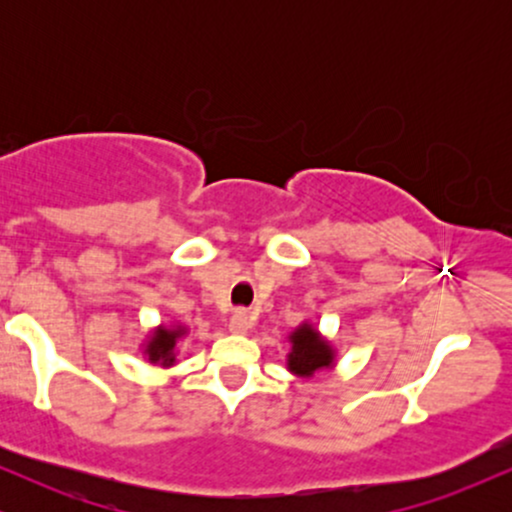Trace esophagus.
<instances>
[{"label":"esophagus","mask_w":512,"mask_h":512,"mask_svg":"<svg viewBox=\"0 0 512 512\" xmlns=\"http://www.w3.org/2000/svg\"><path fill=\"white\" fill-rule=\"evenodd\" d=\"M231 332L236 334H245L252 327V315L248 313V310H236V313L231 315Z\"/></svg>","instance_id":"34e87169"}]
</instances>
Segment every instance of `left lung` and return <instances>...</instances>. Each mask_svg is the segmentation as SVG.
<instances>
[{"mask_svg": "<svg viewBox=\"0 0 512 512\" xmlns=\"http://www.w3.org/2000/svg\"><path fill=\"white\" fill-rule=\"evenodd\" d=\"M291 354H289V370L296 375H303V378H310V375L317 373L320 368L332 366V349L325 339L317 334V330L305 322V325L298 327L296 332L291 334Z\"/></svg>", "mask_w": 512, "mask_h": 512, "instance_id": "1", "label": "left lung"}]
</instances>
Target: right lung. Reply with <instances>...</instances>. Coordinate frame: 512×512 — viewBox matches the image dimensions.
Returning <instances> with one entry per match:
<instances>
[{
    "label": "right lung",
    "mask_w": 512,
    "mask_h": 512,
    "mask_svg": "<svg viewBox=\"0 0 512 512\" xmlns=\"http://www.w3.org/2000/svg\"><path fill=\"white\" fill-rule=\"evenodd\" d=\"M182 327H158L146 344V354H149L151 363H161V366H173L175 363V342L182 337Z\"/></svg>",
    "instance_id": "obj_1"
}]
</instances>
